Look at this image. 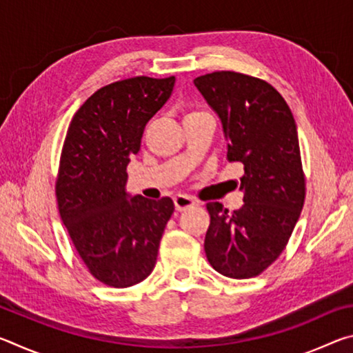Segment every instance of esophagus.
I'll list each match as a JSON object with an SVG mask.
<instances>
[{
    "label": "esophagus",
    "mask_w": 353,
    "mask_h": 353,
    "mask_svg": "<svg viewBox=\"0 0 353 353\" xmlns=\"http://www.w3.org/2000/svg\"><path fill=\"white\" fill-rule=\"evenodd\" d=\"M174 205H176V210L182 212V210H187V208L194 207L196 201L187 194H177L174 198Z\"/></svg>",
    "instance_id": "1"
}]
</instances>
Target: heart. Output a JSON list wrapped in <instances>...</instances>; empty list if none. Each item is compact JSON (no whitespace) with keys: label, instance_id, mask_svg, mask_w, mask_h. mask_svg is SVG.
Listing matches in <instances>:
<instances>
[{"label":"heart","instance_id":"heart-1","mask_svg":"<svg viewBox=\"0 0 353 353\" xmlns=\"http://www.w3.org/2000/svg\"><path fill=\"white\" fill-rule=\"evenodd\" d=\"M194 113H201V112H190V113H187V117H190V115H194Z\"/></svg>","mask_w":353,"mask_h":353}]
</instances>
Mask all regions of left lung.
Listing matches in <instances>:
<instances>
[{
  "mask_svg": "<svg viewBox=\"0 0 353 353\" xmlns=\"http://www.w3.org/2000/svg\"><path fill=\"white\" fill-rule=\"evenodd\" d=\"M194 85L223 123L227 160L244 170L241 208L229 213L219 202L207 204V260L225 277H255L283 252L305 202L294 117L259 77L214 71L196 77Z\"/></svg>",
  "mask_w": 353,
  "mask_h": 353,
  "instance_id": "left-lung-1",
  "label": "left lung"
}]
</instances>
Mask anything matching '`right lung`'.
Returning a JSON list of instances; mask_svg holds the SVG:
<instances>
[{
  "mask_svg": "<svg viewBox=\"0 0 353 353\" xmlns=\"http://www.w3.org/2000/svg\"><path fill=\"white\" fill-rule=\"evenodd\" d=\"M176 77L137 76L94 92L71 119L56 181L61 218L88 272L128 288L157 260L174 202L126 193L128 165L145 126L171 97Z\"/></svg>",
  "mask_w": 353,
  "mask_h": 353,
  "instance_id": "1",
  "label": "right lung"
}]
</instances>
